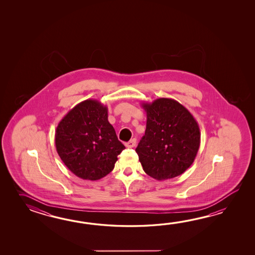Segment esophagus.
<instances>
[{
    "instance_id": "34e87169",
    "label": "esophagus",
    "mask_w": 255,
    "mask_h": 255,
    "mask_svg": "<svg viewBox=\"0 0 255 255\" xmlns=\"http://www.w3.org/2000/svg\"><path fill=\"white\" fill-rule=\"evenodd\" d=\"M135 144H136V139L135 138H132L131 140L128 141L126 144V146H128V147H134L135 146Z\"/></svg>"
}]
</instances>
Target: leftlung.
I'll return each instance as SVG.
<instances>
[{"label": "left lung", "instance_id": "obj_1", "mask_svg": "<svg viewBox=\"0 0 255 255\" xmlns=\"http://www.w3.org/2000/svg\"><path fill=\"white\" fill-rule=\"evenodd\" d=\"M146 113L145 135L135 148L144 171L157 180L172 179L190 168L201 144L198 122L172 98L142 103Z\"/></svg>", "mask_w": 255, "mask_h": 255}]
</instances>
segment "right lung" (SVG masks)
I'll list each match as a JSON object with an SVG mask.
<instances>
[{"label":"right lung","mask_w":255,"mask_h":255,"mask_svg":"<svg viewBox=\"0 0 255 255\" xmlns=\"http://www.w3.org/2000/svg\"><path fill=\"white\" fill-rule=\"evenodd\" d=\"M108 108L96 99L77 104L55 130L56 151L78 178L98 180L110 173L125 146L108 120Z\"/></svg>","instance_id":"obj_1"}]
</instances>
